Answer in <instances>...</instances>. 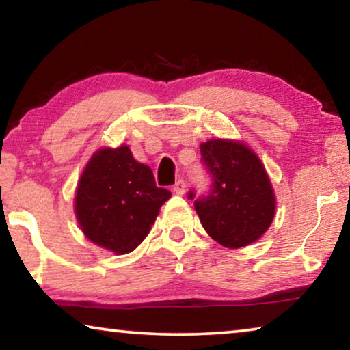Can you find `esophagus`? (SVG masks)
<instances>
[{
    "label": "esophagus",
    "mask_w": 350,
    "mask_h": 350,
    "mask_svg": "<svg viewBox=\"0 0 350 350\" xmlns=\"http://www.w3.org/2000/svg\"><path fill=\"white\" fill-rule=\"evenodd\" d=\"M172 189H174L175 194L183 196L185 191H186V183H185L183 180H178V181H176V183L174 185V188H172Z\"/></svg>",
    "instance_id": "obj_1"
}]
</instances>
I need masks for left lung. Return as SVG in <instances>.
<instances>
[{
  "instance_id": "obj_1",
  "label": "left lung",
  "mask_w": 350,
  "mask_h": 350,
  "mask_svg": "<svg viewBox=\"0 0 350 350\" xmlns=\"http://www.w3.org/2000/svg\"><path fill=\"white\" fill-rule=\"evenodd\" d=\"M200 154L212 176L208 194L194 200L205 231L228 248L258 241L275 213V196L260 157L243 143L221 138L202 143ZM188 198H196L194 191Z\"/></svg>"
}]
</instances>
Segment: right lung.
Wrapping results in <instances>:
<instances>
[{"instance_id": "add662e5", "label": "right lung", "mask_w": 350, "mask_h": 350, "mask_svg": "<svg viewBox=\"0 0 350 350\" xmlns=\"http://www.w3.org/2000/svg\"><path fill=\"white\" fill-rule=\"evenodd\" d=\"M170 196L157 188L152 170L133 159L129 146L102 148L81 175L75 212L89 241L126 255L148 236Z\"/></svg>"}]
</instances>
